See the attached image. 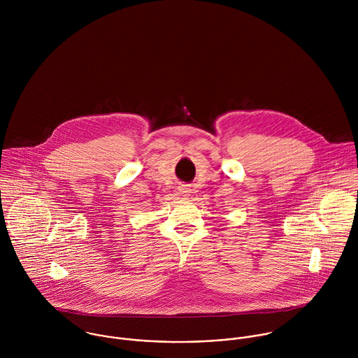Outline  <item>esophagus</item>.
I'll list each match as a JSON object with an SVG mask.
<instances>
[{
    "mask_svg": "<svg viewBox=\"0 0 358 358\" xmlns=\"http://www.w3.org/2000/svg\"><path fill=\"white\" fill-rule=\"evenodd\" d=\"M178 190H179V193H180L182 196H185V197H187V196L190 194V192H192V189H190L187 185H182V186H179V187H178Z\"/></svg>",
    "mask_w": 358,
    "mask_h": 358,
    "instance_id": "1",
    "label": "esophagus"
}]
</instances>
